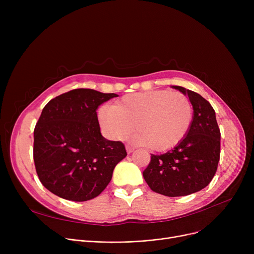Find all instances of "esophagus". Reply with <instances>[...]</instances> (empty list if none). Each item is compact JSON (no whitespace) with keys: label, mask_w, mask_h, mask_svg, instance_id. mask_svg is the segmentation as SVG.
<instances>
[{"label":"esophagus","mask_w":254,"mask_h":254,"mask_svg":"<svg viewBox=\"0 0 254 254\" xmlns=\"http://www.w3.org/2000/svg\"><path fill=\"white\" fill-rule=\"evenodd\" d=\"M126 149H127V153H131L132 151H134V147H131V146H129V145H126Z\"/></svg>","instance_id":"1"}]
</instances>
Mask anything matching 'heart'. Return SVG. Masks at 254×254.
<instances>
[{
	"instance_id": "heart-1",
	"label": "heart",
	"mask_w": 254,
	"mask_h": 254,
	"mask_svg": "<svg viewBox=\"0 0 254 254\" xmlns=\"http://www.w3.org/2000/svg\"><path fill=\"white\" fill-rule=\"evenodd\" d=\"M98 115L104 132L110 139H123L136 124V143L153 151H165L188 134L193 111L190 100L183 93L152 90L131 93L112 107H101Z\"/></svg>"
}]
</instances>
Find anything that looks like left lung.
Listing matches in <instances>:
<instances>
[{"label": "left lung", "instance_id": "obj_1", "mask_svg": "<svg viewBox=\"0 0 254 254\" xmlns=\"http://www.w3.org/2000/svg\"><path fill=\"white\" fill-rule=\"evenodd\" d=\"M173 87L189 96L193 107L192 123L174 149L151 154L143 177L157 193L182 196L205 189L214 177L220 157V129L215 111L206 99L184 87Z\"/></svg>", "mask_w": 254, "mask_h": 254}]
</instances>
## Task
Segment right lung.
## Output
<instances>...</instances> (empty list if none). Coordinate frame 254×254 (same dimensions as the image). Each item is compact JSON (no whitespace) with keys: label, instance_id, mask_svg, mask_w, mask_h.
Instances as JSON below:
<instances>
[{"label":"right lung","instance_id":"right-lung-1","mask_svg":"<svg viewBox=\"0 0 254 254\" xmlns=\"http://www.w3.org/2000/svg\"><path fill=\"white\" fill-rule=\"evenodd\" d=\"M118 97L76 88L52 99L34 129V162L39 180L56 195L74 202L98 196L127 156L123 142L101 135L98 107Z\"/></svg>","mask_w":254,"mask_h":254}]
</instances>
